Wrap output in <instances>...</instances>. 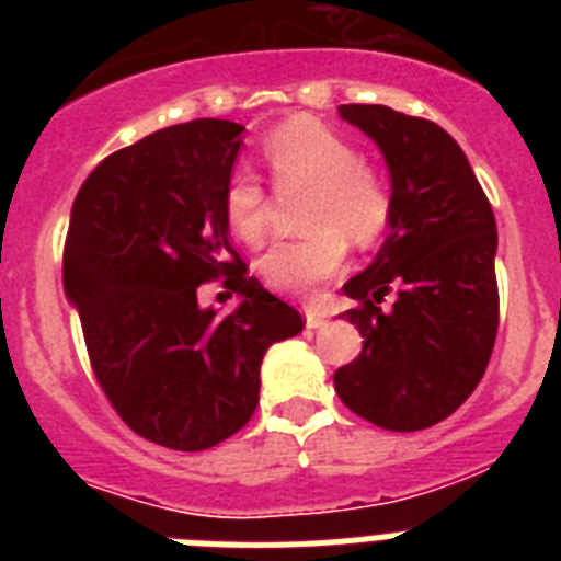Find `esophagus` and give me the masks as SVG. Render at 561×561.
<instances>
[{
  "mask_svg": "<svg viewBox=\"0 0 561 561\" xmlns=\"http://www.w3.org/2000/svg\"><path fill=\"white\" fill-rule=\"evenodd\" d=\"M325 323V314L317 309H306V329H320Z\"/></svg>",
  "mask_w": 561,
  "mask_h": 561,
  "instance_id": "esophagus-1",
  "label": "esophagus"
}]
</instances>
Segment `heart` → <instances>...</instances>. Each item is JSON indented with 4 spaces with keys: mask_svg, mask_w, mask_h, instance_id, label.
Masks as SVG:
<instances>
[{
    "mask_svg": "<svg viewBox=\"0 0 561 561\" xmlns=\"http://www.w3.org/2000/svg\"><path fill=\"white\" fill-rule=\"evenodd\" d=\"M272 182L284 193H306L304 238L280 241L257 261L270 289L314 297L340 275L348 238L370 247L390 221V185L379 168L359 160L342 134L311 117H295L272 128L261 142ZM221 210L241 241L261 244L270 227V193L250 173H232L221 193Z\"/></svg>",
    "mask_w": 561,
    "mask_h": 561,
    "instance_id": "b5f03b06",
    "label": "heart"
}]
</instances>
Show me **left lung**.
Listing matches in <instances>:
<instances>
[{"instance_id":"obj_1","label":"left lung","mask_w":561,"mask_h":561,"mask_svg":"<svg viewBox=\"0 0 561 561\" xmlns=\"http://www.w3.org/2000/svg\"><path fill=\"white\" fill-rule=\"evenodd\" d=\"M381 148L393 182L390 236L374 264L342 286L356 309L342 317L365 336L334 388L359 419L415 433L449 419L492 359L500 323L497 225L458 142L424 117L348 103ZM394 295L390 310L380 300Z\"/></svg>"}]
</instances>
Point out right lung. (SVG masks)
<instances>
[{
    "instance_id": "obj_1",
    "label": "right lung",
    "mask_w": 561,
    "mask_h": 561,
    "mask_svg": "<svg viewBox=\"0 0 561 561\" xmlns=\"http://www.w3.org/2000/svg\"><path fill=\"white\" fill-rule=\"evenodd\" d=\"M244 126L180 123L108 153L81 185L64 244V289L114 413L140 438L202 453L252 419L272 342L304 331L230 241L221 193ZM242 295L202 310V283Z\"/></svg>"
}]
</instances>
